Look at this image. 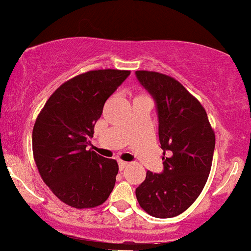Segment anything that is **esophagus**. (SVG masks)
Returning <instances> with one entry per match:
<instances>
[{"instance_id": "34e87169", "label": "esophagus", "mask_w": 251, "mask_h": 251, "mask_svg": "<svg viewBox=\"0 0 251 251\" xmlns=\"http://www.w3.org/2000/svg\"><path fill=\"white\" fill-rule=\"evenodd\" d=\"M126 166H128V162H126V161H118V168H120V171L125 170Z\"/></svg>"}]
</instances>
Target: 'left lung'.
Instances as JSON below:
<instances>
[{"label": "left lung", "mask_w": 251, "mask_h": 251, "mask_svg": "<svg viewBox=\"0 0 251 251\" xmlns=\"http://www.w3.org/2000/svg\"><path fill=\"white\" fill-rule=\"evenodd\" d=\"M136 78L155 100L162 173L148 171L136 188L140 206L156 218H172L187 210L206 184L215 151V131L202 105L178 80L151 71Z\"/></svg>", "instance_id": "obj_1"}]
</instances>
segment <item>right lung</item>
<instances>
[{"label": "right lung", "instance_id": "add662e5", "mask_svg": "<svg viewBox=\"0 0 251 251\" xmlns=\"http://www.w3.org/2000/svg\"><path fill=\"white\" fill-rule=\"evenodd\" d=\"M130 71L96 70L53 92L33 128V155L45 184L75 209L102 205L115 186L118 165L91 149L90 139L106 100Z\"/></svg>", "mask_w": 251, "mask_h": 251}]
</instances>
